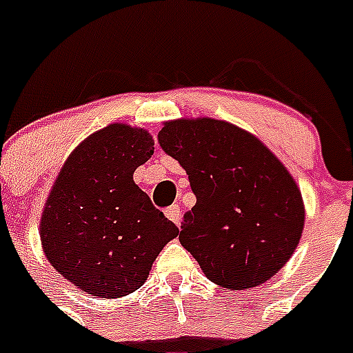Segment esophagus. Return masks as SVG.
Listing matches in <instances>:
<instances>
[{
    "label": "esophagus",
    "mask_w": 353,
    "mask_h": 353,
    "mask_svg": "<svg viewBox=\"0 0 353 353\" xmlns=\"http://www.w3.org/2000/svg\"><path fill=\"white\" fill-rule=\"evenodd\" d=\"M165 216L170 221H174L176 225H179V221H181V209H179V205H172L168 209L165 210Z\"/></svg>",
    "instance_id": "obj_1"
}]
</instances>
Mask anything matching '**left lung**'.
I'll return each instance as SVG.
<instances>
[{"label": "left lung", "mask_w": 353, "mask_h": 353, "mask_svg": "<svg viewBox=\"0 0 353 353\" xmlns=\"http://www.w3.org/2000/svg\"><path fill=\"white\" fill-rule=\"evenodd\" d=\"M159 144L187 170L196 205L179 241L205 276L229 290L268 282L304 231L301 188L258 137L210 117L163 122Z\"/></svg>", "instance_id": "obj_1"}]
</instances>
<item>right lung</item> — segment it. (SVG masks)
Masks as SVG:
<instances>
[{
  "label": "right lung",
  "mask_w": 353,
  "mask_h": 353,
  "mask_svg": "<svg viewBox=\"0 0 353 353\" xmlns=\"http://www.w3.org/2000/svg\"><path fill=\"white\" fill-rule=\"evenodd\" d=\"M152 154L148 130L113 122L85 137L54 179L41 212V249L88 295L119 299L139 290L179 232L133 181Z\"/></svg>",
  "instance_id": "right-lung-1"
}]
</instances>
